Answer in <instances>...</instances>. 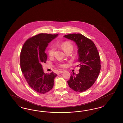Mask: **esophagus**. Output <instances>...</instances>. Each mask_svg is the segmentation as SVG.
Instances as JSON below:
<instances>
[{
  "mask_svg": "<svg viewBox=\"0 0 123 123\" xmlns=\"http://www.w3.org/2000/svg\"><path fill=\"white\" fill-rule=\"evenodd\" d=\"M63 72H64V71H62V70H60V71H59V72H58V74L59 75V74H61V73H62Z\"/></svg>",
  "mask_w": 123,
  "mask_h": 123,
  "instance_id": "34e87169",
  "label": "esophagus"
}]
</instances>
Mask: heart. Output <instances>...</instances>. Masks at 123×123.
Returning a JSON list of instances; mask_svg holds the SVG:
<instances>
[{
	"label": "heart",
	"mask_w": 123,
	"mask_h": 123,
	"mask_svg": "<svg viewBox=\"0 0 123 123\" xmlns=\"http://www.w3.org/2000/svg\"><path fill=\"white\" fill-rule=\"evenodd\" d=\"M60 47L64 50V52L65 53L66 51H67L69 50H72L73 49V47L72 45V44L69 41H65L63 43H62L60 45ZM55 48L54 47H51L48 51V53L49 56H53L55 52ZM65 66L64 64H61L60 65V67H64Z\"/></svg>",
	"instance_id": "heart-1"
}]
</instances>
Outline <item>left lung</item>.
Here are the masks:
<instances>
[{
  "label": "left lung",
  "instance_id": "1",
  "mask_svg": "<svg viewBox=\"0 0 123 123\" xmlns=\"http://www.w3.org/2000/svg\"><path fill=\"white\" fill-rule=\"evenodd\" d=\"M64 37L74 41L78 47L80 69L79 73L72 74L67 81L72 89L82 92L90 88L96 80L100 70L99 53L94 42L81 34H71Z\"/></svg>",
  "mask_w": 123,
  "mask_h": 123
}]
</instances>
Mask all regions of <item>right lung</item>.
<instances>
[{
  "instance_id": "add662e5",
  "label": "right lung",
  "mask_w": 123,
  "mask_h": 123,
  "mask_svg": "<svg viewBox=\"0 0 123 123\" xmlns=\"http://www.w3.org/2000/svg\"><path fill=\"white\" fill-rule=\"evenodd\" d=\"M58 35L40 34L25 42L20 54V65L24 76L29 86L37 93L45 94L53 87L54 79L57 75L53 72L44 73L42 63H45V53L48 43Z\"/></svg>"
}]
</instances>
